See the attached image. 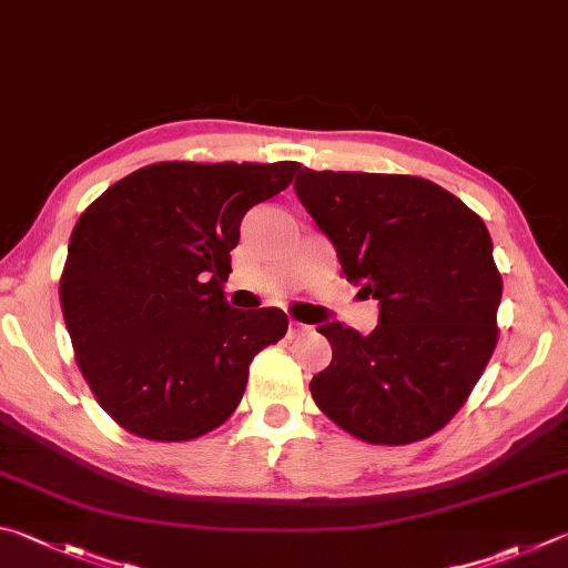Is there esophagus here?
Returning <instances> with one entry per match:
<instances>
[{"instance_id":"esophagus-1","label":"esophagus","mask_w":568,"mask_h":568,"mask_svg":"<svg viewBox=\"0 0 568 568\" xmlns=\"http://www.w3.org/2000/svg\"><path fill=\"white\" fill-rule=\"evenodd\" d=\"M306 329H310V326L306 324H302V322H296V320H292L290 322V336L294 339V336H300V334H304Z\"/></svg>"}]
</instances>
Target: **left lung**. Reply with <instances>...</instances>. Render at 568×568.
Masks as SVG:
<instances>
[{"label":"left lung","mask_w":568,"mask_h":568,"mask_svg":"<svg viewBox=\"0 0 568 568\" xmlns=\"http://www.w3.org/2000/svg\"><path fill=\"white\" fill-rule=\"evenodd\" d=\"M296 196L332 239L346 282L379 300L372 334L322 324L332 364L312 379L320 409L366 444L444 429L499 342L501 274L481 216L412 174L302 169Z\"/></svg>","instance_id":"obj_1"}]
</instances>
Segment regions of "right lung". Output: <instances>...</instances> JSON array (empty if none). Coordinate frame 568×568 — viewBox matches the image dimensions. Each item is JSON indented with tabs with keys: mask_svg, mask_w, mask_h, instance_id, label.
<instances>
[{
	"mask_svg": "<svg viewBox=\"0 0 568 568\" xmlns=\"http://www.w3.org/2000/svg\"><path fill=\"white\" fill-rule=\"evenodd\" d=\"M296 162H156L89 204L69 239L59 304L97 404L129 434L192 442L242 402L254 356L290 329L282 310L226 304L229 252Z\"/></svg>",
	"mask_w": 568,
	"mask_h": 568,
	"instance_id": "right-lung-1",
	"label": "right lung"
}]
</instances>
